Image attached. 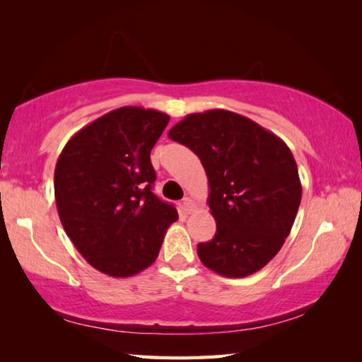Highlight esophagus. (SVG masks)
Listing matches in <instances>:
<instances>
[{
  "label": "esophagus",
  "instance_id": "34e87169",
  "mask_svg": "<svg viewBox=\"0 0 362 362\" xmlns=\"http://www.w3.org/2000/svg\"><path fill=\"white\" fill-rule=\"evenodd\" d=\"M182 209L185 211L187 214H189L192 212L193 209H194V204H193V199L189 198V196H187V198H183V201H182Z\"/></svg>",
  "mask_w": 362,
  "mask_h": 362
}]
</instances>
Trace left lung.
Wrapping results in <instances>:
<instances>
[{
	"label": "left lung",
	"instance_id": "1",
	"mask_svg": "<svg viewBox=\"0 0 362 362\" xmlns=\"http://www.w3.org/2000/svg\"><path fill=\"white\" fill-rule=\"evenodd\" d=\"M168 136L198 155L209 180L217 231L198 244L199 260L226 278L259 272L283 247L302 199L289 146L228 110L187 115Z\"/></svg>",
	"mask_w": 362,
	"mask_h": 362
}]
</instances>
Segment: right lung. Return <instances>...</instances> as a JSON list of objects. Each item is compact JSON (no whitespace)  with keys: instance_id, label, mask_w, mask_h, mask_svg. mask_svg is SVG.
<instances>
[{"instance_id":"1","label":"right lung","mask_w":362,"mask_h":362,"mask_svg":"<svg viewBox=\"0 0 362 362\" xmlns=\"http://www.w3.org/2000/svg\"><path fill=\"white\" fill-rule=\"evenodd\" d=\"M169 116L121 107L78 131L57 159L54 193L60 222L89 265L134 276L156 260L175 207L151 192V148Z\"/></svg>"}]
</instances>
